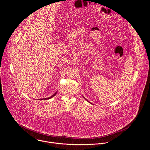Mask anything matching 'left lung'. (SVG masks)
<instances>
[{"mask_svg":"<svg viewBox=\"0 0 150 150\" xmlns=\"http://www.w3.org/2000/svg\"><path fill=\"white\" fill-rule=\"evenodd\" d=\"M83 98H84V99H86V100H87V102H88V100H87V99H86V98H84V97H83ZM89 102V103H90V102Z\"/></svg>","mask_w":150,"mask_h":150,"instance_id":"obj_1","label":"left lung"}]
</instances>
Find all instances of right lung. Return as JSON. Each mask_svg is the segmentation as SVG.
<instances>
[{"label":"right lung","instance_id":"right-lung-1","mask_svg":"<svg viewBox=\"0 0 150 150\" xmlns=\"http://www.w3.org/2000/svg\"><path fill=\"white\" fill-rule=\"evenodd\" d=\"M57 92H55V93H54V94H53V95H52V96H50V98H44V99H40V100H43V99H44V100H46H46H47V99H51V98H52V97H54V96H55V95H56V94H57Z\"/></svg>","mask_w":150,"mask_h":150}]
</instances>
